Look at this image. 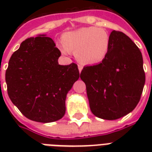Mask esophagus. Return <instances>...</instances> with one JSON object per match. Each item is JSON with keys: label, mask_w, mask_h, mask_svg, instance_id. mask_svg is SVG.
Instances as JSON below:
<instances>
[{"label": "esophagus", "mask_w": 152, "mask_h": 152, "mask_svg": "<svg viewBox=\"0 0 152 152\" xmlns=\"http://www.w3.org/2000/svg\"><path fill=\"white\" fill-rule=\"evenodd\" d=\"M78 69H79V71H80V72L81 71H82V69H83V65L82 64H78Z\"/></svg>", "instance_id": "obj_1"}]
</instances>
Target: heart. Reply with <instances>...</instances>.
I'll list each match as a JSON object with an SVG mask.
<instances>
[{
  "label": "heart",
  "mask_w": 152,
  "mask_h": 152,
  "mask_svg": "<svg viewBox=\"0 0 152 152\" xmlns=\"http://www.w3.org/2000/svg\"><path fill=\"white\" fill-rule=\"evenodd\" d=\"M62 44L60 49L64 54L74 52L81 63L95 64L106 57L110 46V37L101 27H82L64 33Z\"/></svg>",
  "instance_id": "obj_1"
}]
</instances>
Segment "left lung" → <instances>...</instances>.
Wrapping results in <instances>:
<instances>
[{
    "label": "left lung",
    "mask_w": 152,
    "mask_h": 152,
    "mask_svg": "<svg viewBox=\"0 0 152 152\" xmlns=\"http://www.w3.org/2000/svg\"><path fill=\"white\" fill-rule=\"evenodd\" d=\"M110 37V46L105 59L84 67L80 78L86 84L93 114L105 120H116L137 106L145 73L141 52L129 37L117 31Z\"/></svg>",
    "instance_id": "left-lung-1"
}]
</instances>
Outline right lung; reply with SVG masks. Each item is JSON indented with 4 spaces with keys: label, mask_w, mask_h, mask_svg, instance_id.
I'll list each match as a JSON object with an SVG mask.
<instances>
[{
    "label": "right lung",
    "mask_w": 152,
    "mask_h": 152,
    "mask_svg": "<svg viewBox=\"0 0 152 152\" xmlns=\"http://www.w3.org/2000/svg\"><path fill=\"white\" fill-rule=\"evenodd\" d=\"M53 39L29 38L13 53L6 70L8 96L30 120L53 122L65 113L66 95L80 77L77 64L60 65Z\"/></svg>",
    "instance_id": "right-lung-1"
}]
</instances>
